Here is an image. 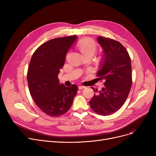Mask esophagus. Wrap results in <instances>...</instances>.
<instances>
[{
  "label": "esophagus",
  "instance_id": "obj_1",
  "mask_svg": "<svg viewBox=\"0 0 156 156\" xmlns=\"http://www.w3.org/2000/svg\"><path fill=\"white\" fill-rule=\"evenodd\" d=\"M86 88V87H85V86H82V85H79L78 86L79 89H83V88Z\"/></svg>",
  "mask_w": 156,
  "mask_h": 156
}]
</instances>
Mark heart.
<instances>
[{
	"mask_svg": "<svg viewBox=\"0 0 156 156\" xmlns=\"http://www.w3.org/2000/svg\"><path fill=\"white\" fill-rule=\"evenodd\" d=\"M78 48L83 57L87 55L92 56L96 51L97 45L93 40L85 39L78 44Z\"/></svg>",
	"mask_w": 156,
	"mask_h": 156,
	"instance_id": "obj_1",
	"label": "heart"
}]
</instances>
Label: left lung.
I'll use <instances>...</instances> for the list:
<instances>
[{
  "instance_id": "left-lung-1",
  "label": "left lung",
  "mask_w": 156,
  "mask_h": 156,
  "mask_svg": "<svg viewBox=\"0 0 156 156\" xmlns=\"http://www.w3.org/2000/svg\"><path fill=\"white\" fill-rule=\"evenodd\" d=\"M104 54L97 75L104 80V87L89 101L92 110L99 115L108 116L119 110L126 101L132 85V64L128 51L120 42L98 37Z\"/></svg>"
}]
</instances>
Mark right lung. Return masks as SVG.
Here are the masks:
<instances>
[{
    "mask_svg": "<svg viewBox=\"0 0 156 156\" xmlns=\"http://www.w3.org/2000/svg\"><path fill=\"white\" fill-rule=\"evenodd\" d=\"M77 36L56 38L41 45L33 54L27 73L30 94L39 109L51 117H58L71 108L78 90L60 84L58 75L66 55Z\"/></svg>",
    "mask_w": 156,
    "mask_h": 156,
    "instance_id": "add662e5",
    "label": "right lung"
}]
</instances>
